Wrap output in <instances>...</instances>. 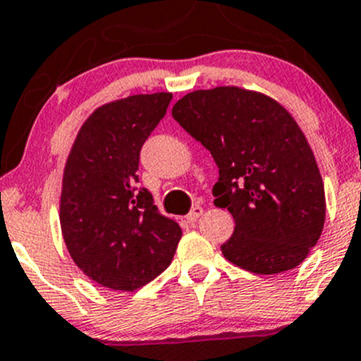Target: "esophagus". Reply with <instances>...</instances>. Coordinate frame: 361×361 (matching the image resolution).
<instances>
[{"label":"esophagus","instance_id":"esophagus-1","mask_svg":"<svg viewBox=\"0 0 361 361\" xmlns=\"http://www.w3.org/2000/svg\"><path fill=\"white\" fill-rule=\"evenodd\" d=\"M202 214H203V208L200 205H196V207L191 208V212H189L188 215H185V219H188V222H196Z\"/></svg>","mask_w":361,"mask_h":361}]
</instances>
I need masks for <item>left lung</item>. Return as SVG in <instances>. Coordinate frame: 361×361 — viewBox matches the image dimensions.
<instances>
[{
  "mask_svg": "<svg viewBox=\"0 0 361 361\" xmlns=\"http://www.w3.org/2000/svg\"><path fill=\"white\" fill-rule=\"evenodd\" d=\"M172 116L219 166L214 203L236 224L224 257L255 274L299 266L322 236L326 205L317 159L292 114L261 92L215 87L184 95Z\"/></svg>",
  "mask_w": 361,
  "mask_h": 361,
  "instance_id": "8db88e82",
  "label": "left lung"
}]
</instances>
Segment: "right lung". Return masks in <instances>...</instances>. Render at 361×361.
Listing matches in <instances>:
<instances>
[{"label":"right lung","instance_id":"1","mask_svg":"<svg viewBox=\"0 0 361 361\" xmlns=\"http://www.w3.org/2000/svg\"><path fill=\"white\" fill-rule=\"evenodd\" d=\"M172 94H139L97 107L74 139L64 166L61 229L71 259L90 280L133 292L172 262L182 236L139 188L140 147Z\"/></svg>","mask_w":361,"mask_h":361}]
</instances>
